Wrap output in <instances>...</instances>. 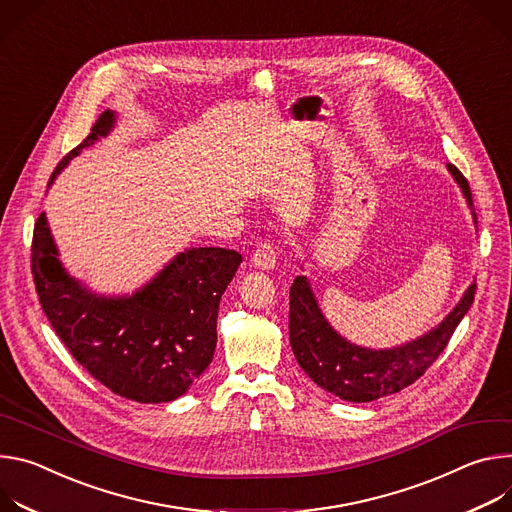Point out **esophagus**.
<instances>
[{
  "label": "esophagus",
  "instance_id": "34e87169",
  "mask_svg": "<svg viewBox=\"0 0 512 512\" xmlns=\"http://www.w3.org/2000/svg\"><path fill=\"white\" fill-rule=\"evenodd\" d=\"M252 264L256 268H262V270L274 268V264H276V248H274V244H270V242L260 244L258 250H254V254H252Z\"/></svg>",
  "mask_w": 512,
  "mask_h": 512
}]
</instances>
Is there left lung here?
Segmentation results:
<instances>
[{
    "instance_id": "obj_1",
    "label": "left lung",
    "mask_w": 512,
    "mask_h": 512,
    "mask_svg": "<svg viewBox=\"0 0 512 512\" xmlns=\"http://www.w3.org/2000/svg\"><path fill=\"white\" fill-rule=\"evenodd\" d=\"M447 170L472 207V191L466 177L453 164H447ZM472 215L476 221L474 211ZM474 295L476 282L451 313L425 335L396 348L370 350L348 342L329 325L307 276H297L289 301L291 348L299 366L317 386L350 403H370L407 388L425 374L472 307Z\"/></svg>"
}]
</instances>
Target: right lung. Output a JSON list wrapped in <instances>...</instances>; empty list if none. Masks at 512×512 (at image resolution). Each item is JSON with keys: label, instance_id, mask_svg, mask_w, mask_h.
I'll use <instances>...</instances> for the list:
<instances>
[{"label": "right lung", "instance_id": "1", "mask_svg": "<svg viewBox=\"0 0 512 512\" xmlns=\"http://www.w3.org/2000/svg\"><path fill=\"white\" fill-rule=\"evenodd\" d=\"M113 126L116 111L105 109L91 134L54 168L48 187ZM240 262L236 250L191 248L136 293L105 297L65 270L44 213L32 238L34 285L56 335L95 380L136 403L179 399L211 364L219 301Z\"/></svg>", "mask_w": 512, "mask_h": 512}]
</instances>
